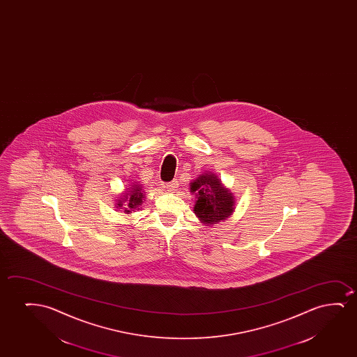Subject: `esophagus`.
Segmentation results:
<instances>
[{
    "label": "esophagus",
    "instance_id": "34e87169",
    "mask_svg": "<svg viewBox=\"0 0 357 357\" xmlns=\"http://www.w3.org/2000/svg\"><path fill=\"white\" fill-rule=\"evenodd\" d=\"M178 185H179V183H178V181H172L171 183H167L166 188L167 190L168 191H176V189H178Z\"/></svg>",
    "mask_w": 357,
    "mask_h": 357
}]
</instances>
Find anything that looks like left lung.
I'll use <instances>...</instances> for the list:
<instances>
[{
  "label": "left lung",
  "instance_id": "left-lung-1",
  "mask_svg": "<svg viewBox=\"0 0 357 357\" xmlns=\"http://www.w3.org/2000/svg\"><path fill=\"white\" fill-rule=\"evenodd\" d=\"M191 192L197 200L194 212L201 223L213 225L225 220L234 212L235 199L233 192L220 183L213 173H204L190 183Z\"/></svg>",
  "mask_w": 357,
  "mask_h": 357
}]
</instances>
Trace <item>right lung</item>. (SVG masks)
Returning a JSON list of instances; mask_svg holds the SVG:
<instances>
[{"label": "right lung", "mask_w": 357, "mask_h": 357, "mask_svg": "<svg viewBox=\"0 0 357 357\" xmlns=\"http://www.w3.org/2000/svg\"><path fill=\"white\" fill-rule=\"evenodd\" d=\"M119 197L121 199H118L116 207L119 210H124V213L129 215L132 213V211L142 205V200H144L142 186L132 183L130 188H128V191L123 192L122 196Z\"/></svg>", "instance_id": "add662e5"}]
</instances>
